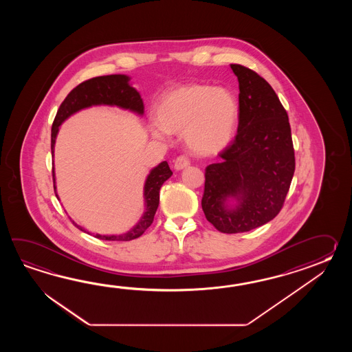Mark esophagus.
<instances>
[{"mask_svg":"<svg viewBox=\"0 0 352 352\" xmlns=\"http://www.w3.org/2000/svg\"><path fill=\"white\" fill-rule=\"evenodd\" d=\"M190 160L187 156H184V155H181L179 157L175 160V164H173V167L176 168V170H182V168H185L187 166H190Z\"/></svg>","mask_w":352,"mask_h":352,"instance_id":"obj_1","label":"esophagus"}]
</instances>
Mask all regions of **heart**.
I'll use <instances>...</instances> for the list:
<instances>
[{
    "mask_svg": "<svg viewBox=\"0 0 352 352\" xmlns=\"http://www.w3.org/2000/svg\"><path fill=\"white\" fill-rule=\"evenodd\" d=\"M239 102L229 90L206 84H185L170 90L156 107L158 124L151 132L158 140L184 132L188 148L211 156L225 150L239 122Z\"/></svg>",
    "mask_w": 352,
    "mask_h": 352,
    "instance_id": "heart-1",
    "label": "heart"
}]
</instances>
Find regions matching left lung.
Masks as SVG:
<instances>
[{
	"label": "left lung",
	"mask_w": 352,
	"mask_h": 352,
	"mask_svg": "<svg viewBox=\"0 0 352 352\" xmlns=\"http://www.w3.org/2000/svg\"><path fill=\"white\" fill-rule=\"evenodd\" d=\"M239 82L238 133L221 161L205 168L201 206L225 234L249 232L277 217L296 168L291 126L276 91L254 70L230 65ZM235 198V208L227 199Z\"/></svg>",
	"instance_id": "left-lung-1"
}]
</instances>
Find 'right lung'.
Instances as JSON below:
<instances>
[{
  "mask_svg": "<svg viewBox=\"0 0 352 352\" xmlns=\"http://www.w3.org/2000/svg\"><path fill=\"white\" fill-rule=\"evenodd\" d=\"M127 75H107V76H96L80 82L78 87L72 90L67 98L60 104L58 113L55 116L52 127V153L54 155L55 138L59 131V126L73 113L80 111L90 105L108 104L118 105L120 108L129 109L138 114H143L142 99L137 90L128 84ZM173 171L170 170L168 164L164 161L157 167L151 171L144 184V200H146V211L138 224L132 230L122 235H100L97 234L96 238L102 240H117V241H128L137 239L147 230L152 224L155 214L157 211L160 202V188L166 179H170ZM54 190L55 187V173L53 168ZM56 195V191H55ZM58 197V195H56ZM75 226L78 225L75 224ZM80 230L84 229L78 226ZM89 234V232H88Z\"/></svg>",
  "mask_w": 352,
  "mask_h": 352,
  "instance_id": "right-lung-1",
  "label": "right lung"
}]
</instances>
